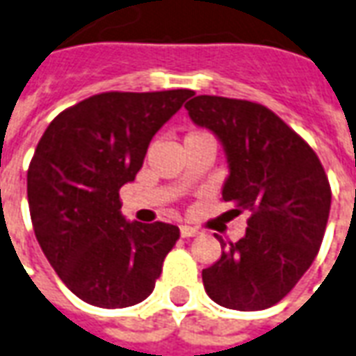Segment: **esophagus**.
<instances>
[{
    "mask_svg": "<svg viewBox=\"0 0 356 356\" xmlns=\"http://www.w3.org/2000/svg\"><path fill=\"white\" fill-rule=\"evenodd\" d=\"M198 234H200L198 228H193V226H181V236H183V238H195Z\"/></svg>",
    "mask_w": 356,
    "mask_h": 356,
    "instance_id": "34e87169",
    "label": "esophagus"
}]
</instances>
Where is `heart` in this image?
I'll return each instance as SVG.
<instances>
[{
	"instance_id": "b5f03b06",
	"label": "heart",
	"mask_w": 356,
	"mask_h": 356,
	"mask_svg": "<svg viewBox=\"0 0 356 356\" xmlns=\"http://www.w3.org/2000/svg\"><path fill=\"white\" fill-rule=\"evenodd\" d=\"M193 134H200V132H193Z\"/></svg>"
}]
</instances>
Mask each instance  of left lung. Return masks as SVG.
<instances>
[{
    "instance_id": "8db88e82",
    "label": "left lung",
    "mask_w": 356,
    "mask_h": 356,
    "mask_svg": "<svg viewBox=\"0 0 356 356\" xmlns=\"http://www.w3.org/2000/svg\"><path fill=\"white\" fill-rule=\"evenodd\" d=\"M185 108L224 144L229 177L222 200L249 212L245 236L218 238L222 257L202 270L216 304L239 312L275 306L296 286L320 251L331 187L320 158L270 108L245 99L198 95Z\"/></svg>"
}]
</instances>
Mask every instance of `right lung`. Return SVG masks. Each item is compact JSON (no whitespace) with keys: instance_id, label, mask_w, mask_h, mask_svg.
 I'll use <instances>...</instances> for the list:
<instances>
[{"instance_id":"obj_1","label":"right lung","mask_w":356,"mask_h":356,"mask_svg":"<svg viewBox=\"0 0 356 356\" xmlns=\"http://www.w3.org/2000/svg\"><path fill=\"white\" fill-rule=\"evenodd\" d=\"M191 89L107 91L67 107L40 138L26 171L35 236L67 289L91 306L146 300L179 239L165 222H127L120 187L134 181L154 134Z\"/></svg>"}]
</instances>
